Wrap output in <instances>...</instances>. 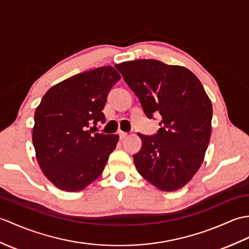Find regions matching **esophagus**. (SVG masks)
Masks as SVG:
<instances>
[{
  "label": "esophagus",
  "instance_id": "esophagus-1",
  "mask_svg": "<svg viewBox=\"0 0 249 249\" xmlns=\"http://www.w3.org/2000/svg\"><path fill=\"white\" fill-rule=\"evenodd\" d=\"M119 136H120L121 140H123V139H125L127 136H128V134H127V132H124V131H120Z\"/></svg>",
  "mask_w": 249,
  "mask_h": 249
}]
</instances>
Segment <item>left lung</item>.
I'll list each match as a JSON object with an SVG mask.
<instances>
[{"instance_id":"obj_1","label":"left lung","mask_w":249,"mask_h":249,"mask_svg":"<svg viewBox=\"0 0 249 249\" xmlns=\"http://www.w3.org/2000/svg\"><path fill=\"white\" fill-rule=\"evenodd\" d=\"M149 119L160 115L153 136L138 134L134 155L140 175L156 188L176 191L192 179L210 142L212 104L199 79L188 69L154 59L115 65Z\"/></svg>"}]
</instances>
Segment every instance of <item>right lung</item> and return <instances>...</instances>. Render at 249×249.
Instances as JSON below:
<instances>
[{"mask_svg":"<svg viewBox=\"0 0 249 249\" xmlns=\"http://www.w3.org/2000/svg\"><path fill=\"white\" fill-rule=\"evenodd\" d=\"M121 75L113 67L79 73L46 92L35 111L33 144L43 174L60 190L82 191L100 176L118 135L89 130L105 123L102 110Z\"/></svg>","mask_w":249,"mask_h":249,"instance_id":"1","label":"right lung"}]
</instances>
